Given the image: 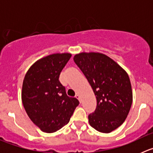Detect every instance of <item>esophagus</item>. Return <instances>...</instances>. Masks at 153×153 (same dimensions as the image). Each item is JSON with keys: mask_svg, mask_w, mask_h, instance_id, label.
<instances>
[{"mask_svg": "<svg viewBox=\"0 0 153 153\" xmlns=\"http://www.w3.org/2000/svg\"><path fill=\"white\" fill-rule=\"evenodd\" d=\"M75 97H76V99H78L79 100H80V96H79V94H76Z\"/></svg>", "mask_w": 153, "mask_h": 153, "instance_id": "obj_1", "label": "esophagus"}]
</instances>
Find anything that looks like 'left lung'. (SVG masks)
<instances>
[{"label": "left lung", "instance_id": "8db88e82", "mask_svg": "<svg viewBox=\"0 0 153 153\" xmlns=\"http://www.w3.org/2000/svg\"><path fill=\"white\" fill-rule=\"evenodd\" d=\"M74 60L97 97V108L88 116L96 130L109 133L122 125L132 102L129 76L111 58L100 53H81Z\"/></svg>", "mask_w": 153, "mask_h": 153}]
</instances>
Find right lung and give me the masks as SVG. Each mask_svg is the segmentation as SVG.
I'll return each instance as SVG.
<instances>
[{
    "label": "right lung",
    "mask_w": 153,
    "mask_h": 153,
    "mask_svg": "<svg viewBox=\"0 0 153 153\" xmlns=\"http://www.w3.org/2000/svg\"><path fill=\"white\" fill-rule=\"evenodd\" d=\"M70 53H54L33 63L22 86V102L31 121L43 132L51 133L67 125L79 102L67 95L59 80Z\"/></svg>",
    "instance_id": "obj_1"
}]
</instances>
